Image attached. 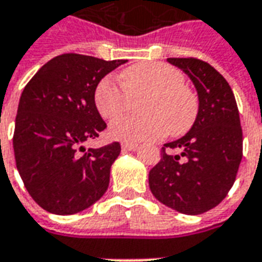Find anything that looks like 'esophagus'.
<instances>
[{
	"instance_id": "obj_1",
	"label": "esophagus",
	"mask_w": 262,
	"mask_h": 262,
	"mask_svg": "<svg viewBox=\"0 0 262 262\" xmlns=\"http://www.w3.org/2000/svg\"><path fill=\"white\" fill-rule=\"evenodd\" d=\"M123 150H137L138 149V144H129V142H123L121 144Z\"/></svg>"
}]
</instances>
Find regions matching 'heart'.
Returning <instances> with one entry per match:
<instances>
[{
	"label": "heart",
	"instance_id": "b5f03b06",
	"mask_svg": "<svg viewBox=\"0 0 262 262\" xmlns=\"http://www.w3.org/2000/svg\"><path fill=\"white\" fill-rule=\"evenodd\" d=\"M123 86L106 76L95 89V104L103 118H116L127 112L131 99L145 97L141 110L146 116H124L110 125V137L121 142L156 141L170 133L173 137L187 134L195 124L200 100L195 92L184 83L179 68L145 61L121 72Z\"/></svg>",
	"mask_w": 262,
	"mask_h": 262
}]
</instances>
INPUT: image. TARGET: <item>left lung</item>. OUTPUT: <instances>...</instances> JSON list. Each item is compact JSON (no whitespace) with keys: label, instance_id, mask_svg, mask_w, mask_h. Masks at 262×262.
Wrapping results in <instances>:
<instances>
[{"label":"left lung","instance_id":"left-lung-1","mask_svg":"<svg viewBox=\"0 0 262 262\" xmlns=\"http://www.w3.org/2000/svg\"><path fill=\"white\" fill-rule=\"evenodd\" d=\"M191 78L200 99L195 124L183 138L163 145L149 171V188L166 207L187 215L215 208L228 195L243 158V131L228 81L194 57L167 58ZM180 150L181 154H173Z\"/></svg>","mask_w":262,"mask_h":262}]
</instances>
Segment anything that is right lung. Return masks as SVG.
I'll list each match as a JSON object with an SVG mask.
<instances>
[{
    "mask_svg": "<svg viewBox=\"0 0 262 262\" xmlns=\"http://www.w3.org/2000/svg\"><path fill=\"white\" fill-rule=\"evenodd\" d=\"M125 62L61 54L25 86L13 131L15 162L30 196L47 212H81L107 190L120 142L88 150L82 144L107 127L95 104L97 83Z\"/></svg>",
    "mask_w": 262,
    "mask_h": 262,
    "instance_id": "right-lung-1",
    "label": "right lung"
}]
</instances>
